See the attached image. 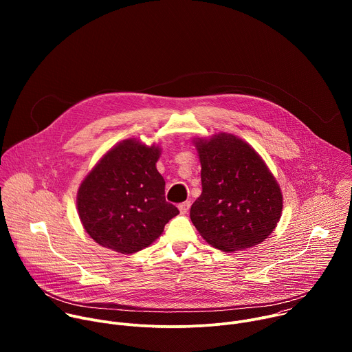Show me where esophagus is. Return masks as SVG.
I'll return each instance as SVG.
<instances>
[{"instance_id":"1","label":"esophagus","mask_w":352,"mask_h":352,"mask_svg":"<svg viewBox=\"0 0 352 352\" xmlns=\"http://www.w3.org/2000/svg\"><path fill=\"white\" fill-rule=\"evenodd\" d=\"M189 208H190V202H182V204L178 205V209H179L181 214H186L188 210H189Z\"/></svg>"}]
</instances>
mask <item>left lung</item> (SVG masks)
<instances>
[{
	"mask_svg": "<svg viewBox=\"0 0 352 352\" xmlns=\"http://www.w3.org/2000/svg\"><path fill=\"white\" fill-rule=\"evenodd\" d=\"M202 193L190 220L212 246L234 252L263 242L276 228L283 195L261 156L242 139L219 133L197 139Z\"/></svg>",
	"mask_w": 352,
	"mask_h": 352,
	"instance_id": "1",
	"label": "left lung"
}]
</instances>
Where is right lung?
Returning <instances> with one entry per match:
<instances>
[{
	"mask_svg": "<svg viewBox=\"0 0 352 352\" xmlns=\"http://www.w3.org/2000/svg\"><path fill=\"white\" fill-rule=\"evenodd\" d=\"M159 146L126 139L87 174L78 190V212L86 232L104 248L135 254L156 241L179 210L164 196L156 168Z\"/></svg>",
	"mask_w": 352,
	"mask_h": 352,
	"instance_id": "obj_1",
	"label": "right lung"
}]
</instances>
